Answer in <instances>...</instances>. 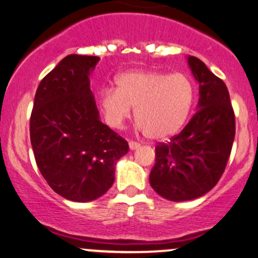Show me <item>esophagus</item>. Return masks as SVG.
Wrapping results in <instances>:
<instances>
[{
	"label": "esophagus",
	"mask_w": 258,
	"mask_h": 258,
	"mask_svg": "<svg viewBox=\"0 0 258 258\" xmlns=\"http://www.w3.org/2000/svg\"><path fill=\"white\" fill-rule=\"evenodd\" d=\"M128 147H130V149H131V150H136V149H138L139 147H141V144L137 143V142L131 141V142H130V143H128Z\"/></svg>",
	"instance_id": "34e87169"
}]
</instances>
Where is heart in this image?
Returning <instances> with one entry per match:
<instances>
[{
    "label": "heart",
    "mask_w": 258,
    "mask_h": 258,
    "mask_svg": "<svg viewBox=\"0 0 258 258\" xmlns=\"http://www.w3.org/2000/svg\"><path fill=\"white\" fill-rule=\"evenodd\" d=\"M116 88L100 92L106 122L120 127L136 108L138 127L152 139L176 135L190 115L195 99L193 80L186 74L132 70L117 76Z\"/></svg>",
    "instance_id": "obj_1"
}]
</instances>
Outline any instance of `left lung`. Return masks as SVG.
<instances>
[{"mask_svg": "<svg viewBox=\"0 0 258 258\" xmlns=\"http://www.w3.org/2000/svg\"><path fill=\"white\" fill-rule=\"evenodd\" d=\"M188 65L199 84L198 111L179 135L155 148L149 182L160 197L188 201L203 197L220 180L232 152L235 116L227 86L199 58Z\"/></svg>", "mask_w": 258, "mask_h": 258, "instance_id": "1", "label": "left lung"}]
</instances>
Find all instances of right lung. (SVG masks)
Segmentation results:
<instances>
[{
  "label": "right lung",
  "instance_id": "right-lung-1",
  "mask_svg": "<svg viewBox=\"0 0 258 258\" xmlns=\"http://www.w3.org/2000/svg\"><path fill=\"white\" fill-rule=\"evenodd\" d=\"M99 61L70 54L44 76L35 94L30 139L38 170L55 193L87 203L105 194L128 144L99 119L90 75Z\"/></svg>",
  "mask_w": 258,
  "mask_h": 258
}]
</instances>
